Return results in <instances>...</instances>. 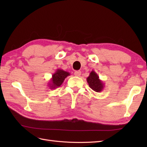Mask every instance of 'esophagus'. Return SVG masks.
<instances>
[{
  "instance_id": "obj_1",
  "label": "esophagus",
  "mask_w": 147,
  "mask_h": 147,
  "mask_svg": "<svg viewBox=\"0 0 147 147\" xmlns=\"http://www.w3.org/2000/svg\"><path fill=\"white\" fill-rule=\"evenodd\" d=\"M82 73V72H81L80 71H76L74 72V75H75L76 76H81V74Z\"/></svg>"
}]
</instances>
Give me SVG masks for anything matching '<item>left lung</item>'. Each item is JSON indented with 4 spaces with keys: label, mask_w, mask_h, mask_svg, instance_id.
Returning <instances> with one entry per match:
<instances>
[{
    "label": "left lung",
    "mask_w": 147,
    "mask_h": 147,
    "mask_svg": "<svg viewBox=\"0 0 147 147\" xmlns=\"http://www.w3.org/2000/svg\"><path fill=\"white\" fill-rule=\"evenodd\" d=\"M89 86L95 92H100L104 88V83L99 79V76L94 71L90 72L89 76L86 78Z\"/></svg>",
    "instance_id": "8db88e82"
}]
</instances>
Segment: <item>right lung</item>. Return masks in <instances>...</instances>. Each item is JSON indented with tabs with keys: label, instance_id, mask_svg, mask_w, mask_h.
Segmentation results:
<instances>
[{
	"label": "right lung",
	"instance_id": "obj_1",
	"mask_svg": "<svg viewBox=\"0 0 147 147\" xmlns=\"http://www.w3.org/2000/svg\"><path fill=\"white\" fill-rule=\"evenodd\" d=\"M70 75L69 72L65 71L61 69H57L55 73L52 74V78L50 80L48 86L50 89H55L60 86L64 82L65 78Z\"/></svg>",
	"mask_w": 147,
	"mask_h": 147
}]
</instances>
